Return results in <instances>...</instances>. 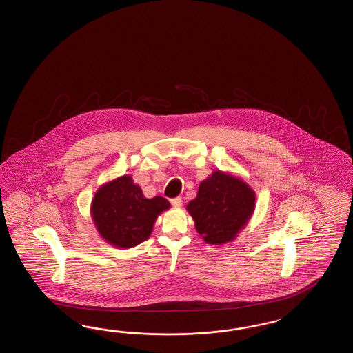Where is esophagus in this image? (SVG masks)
I'll return each instance as SVG.
<instances>
[{
    "instance_id": "obj_1",
    "label": "esophagus",
    "mask_w": 353,
    "mask_h": 353,
    "mask_svg": "<svg viewBox=\"0 0 353 353\" xmlns=\"http://www.w3.org/2000/svg\"><path fill=\"white\" fill-rule=\"evenodd\" d=\"M170 203H172V206L174 207L183 206V198H181V196L172 198V199H170Z\"/></svg>"
}]
</instances>
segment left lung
<instances>
[{
  "mask_svg": "<svg viewBox=\"0 0 353 353\" xmlns=\"http://www.w3.org/2000/svg\"><path fill=\"white\" fill-rule=\"evenodd\" d=\"M254 203L256 195L246 183L216 170L201 183L196 198L186 208L206 243H223L236 237L252 216Z\"/></svg>",
  "mask_w": 353,
  "mask_h": 353,
  "instance_id": "left-lung-1",
  "label": "left lung"
}]
</instances>
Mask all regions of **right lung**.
<instances>
[{
  "label": "right lung",
  "mask_w": 353,
  "mask_h": 353,
  "mask_svg": "<svg viewBox=\"0 0 353 353\" xmlns=\"http://www.w3.org/2000/svg\"><path fill=\"white\" fill-rule=\"evenodd\" d=\"M167 208L165 198L147 199L130 176H122L97 190L91 211L104 240L119 248H133L150 237L159 214Z\"/></svg>",
  "instance_id": "add662e5"
}]
</instances>
